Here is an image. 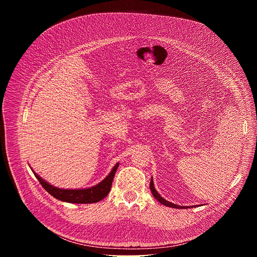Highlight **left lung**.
<instances>
[{
	"label": "left lung",
	"instance_id": "1",
	"mask_svg": "<svg viewBox=\"0 0 257 257\" xmlns=\"http://www.w3.org/2000/svg\"><path fill=\"white\" fill-rule=\"evenodd\" d=\"M150 188H151V190H152L153 195L156 197V199H158V200H159L162 204H164V205H167V206H170V207H173V208H186V207H189V206H181V205H177V204H174V203L169 202L168 200L164 199V198H163V197H162V196L157 192V190L155 189L153 179L151 180V185H150Z\"/></svg>",
	"mask_w": 257,
	"mask_h": 257
}]
</instances>
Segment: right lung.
<instances>
[{
	"label": "right lung",
	"instance_id": "right-lung-1",
	"mask_svg": "<svg viewBox=\"0 0 257 257\" xmlns=\"http://www.w3.org/2000/svg\"><path fill=\"white\" fill-rule=\"evenodd\" d=\"M119 167V164H117L112 172L109 173L104 180H102L96 186H93L91 188L87 189H78V190H70V189H60L57 187H54L47 183L44 179H42L38 174H35L33 171L34 176L38 178L42 186L49 192L52 196L55 198L70 202V203H94L101 199H103L111 190L112 183L114 180L115 173Z\"/></svg>",
	"mask_w": 257,
	"mask_h": 257
}]
</instances>
